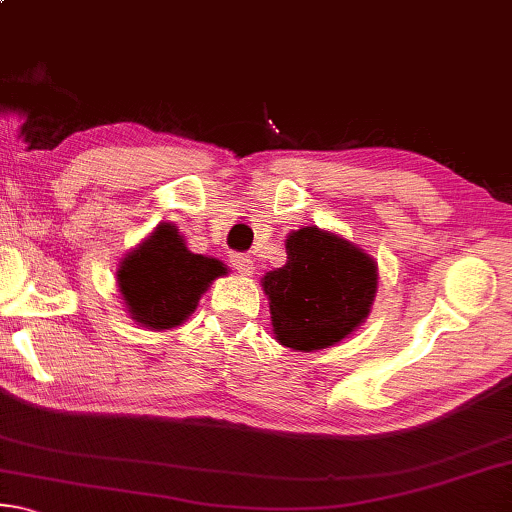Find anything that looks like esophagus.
Masks as SVG:
<instances>
[{"mask_svg": "<svg viewBox=\"0 0 512 512\" xmlns=\"http://www.w3.org/2000/svg\"><path fill=\"white\" fill-rule=\"evenodd\" d=\"M230 264L241 275H253V271H255L253 259H250V255H246V253H232L230 255Z\"/></svg>", "mask_w": 512, "mask_h": 512, "instance_id": "34e87169", "label": "esophagus"}]
</instances>
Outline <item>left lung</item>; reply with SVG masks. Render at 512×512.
<instances>
[{
	"label": "left lung",
	"mask_w": 512,
	"mask_h": 512,
	"mask_svg": "<svg viewBox=\"0 0 512 512\" xmlns=\"http://www.w3.org/2000/svg\"><path fill=\"white\" fill-rule=\"evenodd\" d=\"M262 287L275 339L291 350H323L368 316L377 264L350 241L300 228L287 237V264L266 273Z\"/></svg>",
	"instance_id": "8db88e82"
}]
</instances>
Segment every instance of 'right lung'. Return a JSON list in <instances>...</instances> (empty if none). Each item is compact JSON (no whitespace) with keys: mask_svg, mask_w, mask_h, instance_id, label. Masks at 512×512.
Returning <instances> with one entry per match:
<instances>
[{"mask_svg":"<svg viewBox=\"0 0 512 512\" xmlns=\"http://www.w3.org/2000/svg\"><path fill=\"white\" fill-rule=\"evenodd\" d=\"M223 273L219 259L189 253L176 225L162 223L121 262L117 282L137 323L169 329L192 314L214 277Z\"/></svg>","mask_w":512,"mask_h":512,"instance_id":"add662e5","label":"right lung"}]
</instances>
